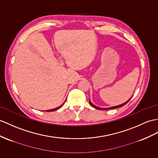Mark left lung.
Here are the masks:
<instances>
[{
	"instance_id": "8db88e82",
	"label": "left lung",
	"mask_w": 158,
	"mask_h": 158,
	"mask_svg": "<svg viewBox=\"0 0 158 158\" xmlns=\"http://www.w3.org/2000/svg\"><path fill=\"white\" fill-rule=\"evenodd\" d=\"M131 99V98H130ZM130 99L129 100H128L127 101V102H125V103H123V104H122V105H118V106H113V107H110V108H100V107H98V106H96L95 105H94L93 104H92L91 103V102L89 101V102H90V105L92 106H93L94 108H95V109H98V110H109V109H117V108H120V107H122V106H123L124 105H125L129 101H130Z\"/></svg>"
}]
</instances>
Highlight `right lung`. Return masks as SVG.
I'll return each mask as SVG.
<instances>
[{"label": "right lung", "instance_id": "right-lung-1", "mask_svg": "<svg viewBox=\"0 0 158 158\" xmlns=\"http://www.w3.org/2000/svg\"><path fill=\"white\" fill-rule=\"evenodd\" d=\"M62 105H61L60 106L57 107V108H56V109H52V110H47V112H50V111H54V110H57V109H59L60 108H61V107L62 106Z\"/></svg>", "mask_w": 158, "mask_h": 158}]
</instances>
